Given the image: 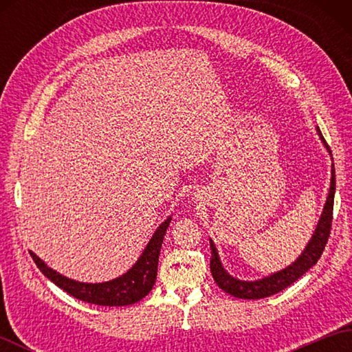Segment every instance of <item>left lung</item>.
Wrapping results in <instances>:
<instances>
[{"instance_id": "obj_1", "label": "left lung", "mask_w": 352, "mask_h": 352, "mask_svg": "<svg viewBox=\"0 0 352 352\" xmlns=\"http://www.w3.org/2000/svg\"><path fill=\"white\" fill-rule=\"evenodd\" d=\"M318 131H319L320 139H322L325 146L328 148V151H330V146L327 145L322 133H320L319 129H318ZM334 192H336V170H334V164H333L330 193H328L322 216H320L315 234L311 236V241L309 242L307 246H305L304 252L301 254L300 258H298L294 265H290L289 267L283 269V271L276 272L271 276H266V278H263V280L241 281L237 278H233V276H231L226 271V269L222 267L218 251H216L213 242L210 241V248H212L210 271H212L213 280L216 281V284H218V286L223 292H226V294L233 295L236 298H242V300H261V298L278 294V292L289 287L292 283H295L298 278H301V276L307 272L310 267H313L318 263V260L320 258V256H322V252L325 250L328 237H330L331 222H333Z\"/></svg>"}]
</instances>
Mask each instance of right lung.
<instances>
[{
	"label": "right lung",
	"mask_w": 352,
	"mask_h": 352,
	"mask_svg": "<svg viewBox=\"0 0 352 352\" xmlns=\"http://www.w3.org/2000/svg\"><path fill=\"white\" fill-rule=\"evenodd\" d=\"M169 222L170 218L164 221L157 228L153 239L146 245L145 251L142 252L140 258L129 272L107 283L89 284L69 280L58 272L52 271L36 254H32L37 267L41 269V272L48 280L54 283L56 286L63 289L66 294L77 298V300L95 305H109V307L130 305L140 301L142 298H145L154 286L157 278V265H159L160 248L164 233H166V228L169 227Z\"/></svg>",
	"instance_id": "right-lung-1"
}]
</instances>
